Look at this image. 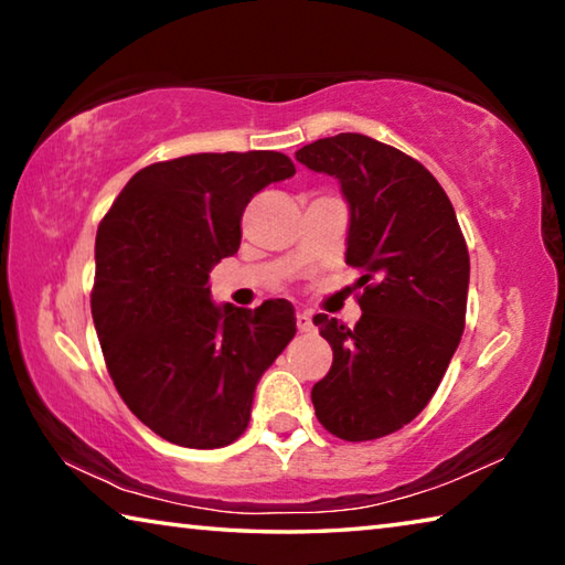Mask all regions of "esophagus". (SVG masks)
Returning a JSON list of instances; mask_svg holds the SVG:
<instances>
[{
    "label": "esophagus",
    "instance_id": "1",
    "mask_svg": "<svg viewBox=\"0 0 565 565\" xmlns=\"http://www.w3.org/2000/svg\"><path fill=\"white\" fill-rule=\"evenodd\" d=\"M296 327H299V331H311L313 329L311 311H299V313H296Z\"/></svg>",
    "mask_w": 565,
    "mask_h": 565
}]
</instances>
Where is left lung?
<instances>
[{
    "label": "left lung",
    "mask_w": 565,
    "mask_h": 565,
    "mask_svg": "<svg viewBox=\"0 0 565 565\" xmlns=\"http://www.w3.org/2000/svg\"><path fill=\"white\" fill-rule=\"evenodd\" d=\"M296 161L339 179L347 264L363 271L356 327L313 317L333 363L311 401L329 434L374 441L414 420L441 384L466 323L468 248L446 191L404 151L337 134L296 151Z\"/></svg>",
    "instance_id": "8db88e82"
}]
</instances>
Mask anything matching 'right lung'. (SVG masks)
Segmentation results:
<instances>
[{
  "label": "right lung",
  "instance_id": "obj_1",
  "mask_svg": "<svg viewBox=\"0 0 565 565\" xmlns=\"http://www.w3.org/2000/svg\"><path fill=\"white\" fill-rule=\"evenodd\" d=\"M294 174L279 151L159 161L102 218L92 317L104 361L131 414L171 444L236 441L256 384L294 339L286 299L238 309L209 289L214 266L238 252L252 196Z\"/></svg>",
  "mask_w": 565,
  "mask_h": 565
}]
</instances>
